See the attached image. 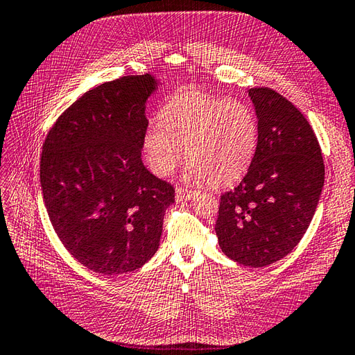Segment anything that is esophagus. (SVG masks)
I'll return each instance as SVG.
<instances>
[{"instance_id":"esophagus-1","label":"esophagus","mask_w":355,"mask_h":355,"mask_svg":"<svg viewBox=\"0 0 355 355\" xmlns=\"http://www.w3.org/2000/svg\"><path fill=\"white\" fill-rule=\"evenodd\" d=\"M192 197H193V192L183 189V187H178V189L175 191V201L177 202H186V201H189Z\"/></svg>"}]
</instances>
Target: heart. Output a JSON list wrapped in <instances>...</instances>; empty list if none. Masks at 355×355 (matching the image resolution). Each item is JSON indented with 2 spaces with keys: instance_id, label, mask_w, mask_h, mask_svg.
<instances>
[{
  "instance_id": "obj_1",
  "label": "heart",
  "mask_w": 355,
  "mask_h": 355,
  "mask_svg": "<svg viewBox=\"0 0 355 355\" xmlns=\"http://www.w3.org/2000/svg\"><path fill=\"white\" fill-rule=\"evenodd\" d=\"M258 125L252 110L235 99L224 101L201 93L178 94L164 105L160 123L143 137L149 169L169 175L183 158L192 162L186 177L195 183L229 186L250 168Z\"/></svg>"
}]
</instances>
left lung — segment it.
<instances>
[{
	"mask_svg": "<svg viewBox=\"0 0 355 355\" xmlns=\"http://www.w3.org/2000/svg\"><path fill=\"white\" fill-rule=\"evenodd\" d=\"M258 145L250 168L221 197L215 224L225 256L266 267L288 254L310 225L325 182L319 141L308 120L284 96L250 88Z\"/></svg>",
	"mask_w": 355,
	"mask_h": 355,
	"instance_id": "obj_1",
	"label": "left lung"
}]
</instances>
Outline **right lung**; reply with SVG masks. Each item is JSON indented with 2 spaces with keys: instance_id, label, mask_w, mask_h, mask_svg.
I'll list each match as a JSON object with an SVG mask.
<instances>
[{
  "instance_id": "1",
  "label": "right lung",
  "mask_w": 355,
  "mask_h": 355,
  "mask_svg": "<svg viewBox=\"0 0 355 355\" xmlns=\"http://www.w3.org/2000/svg\"><path fill=\"white\" fill-rule=\"evenodd\" d=\"M160 80L125 76L89 89L44 141L41 189L56 235L94 273L146 263L160 245L175 191L141 162L146 101Z\"/></svg>"
}]
</instances>
